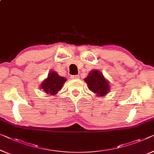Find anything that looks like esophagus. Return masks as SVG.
<instances>
[{"instance_id": "34e87169", "label": "esophagus", "mask_w": 154, "mask_h": 154, "mask_svg": "<svg viewBox=\"0 0 154 154\" xmlns=\"http://www.w3.org/2000/svg\"><path fill=\"white\" fill-rule=\"evenodd\" d=\"M79 76L77 75H72V76H71V78L73 79H79Z\"/></svg>"}]
</instances>
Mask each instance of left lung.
Masks as SVG:
<instances>
[{
  "label": "left lung",
  "mask_w": 154,
  "mask_h": 154,
  "mask_svg": "<svg viewBox=\"0 0 154 154\" xmlns=\"http://www.w3.org/2000/svg\"><path fill=\"white\" fill-rule=\"evenodd\" d=\"M85 82L88 84L89 90L97 94V95H105L110 91L108 82L100 71L93 70L88 76L85 78Z\"/></svg>",
  "instance_id": "1"
}]
</instances>
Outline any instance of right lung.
I'll return each instance as SVG.
<instances>
[{
	"label": "right lung",
	"mask_w": 154,
	"mask_h": 154,
	"mask_svg": "<svg viewBox=\"0 0 154 154\" xmlns=\"http://www.w3.org/2000/svg\"><path fill=\"white\" fill-rule=\"evenodd\" d=\"M66 81L64 77H60L57 72L54 71L48 74V78L41 84V88L47 94L51 95H55L62 88L63 84Z\"/></svg>",
	"instance_id": "right-lung-1"
}]
</instances>
